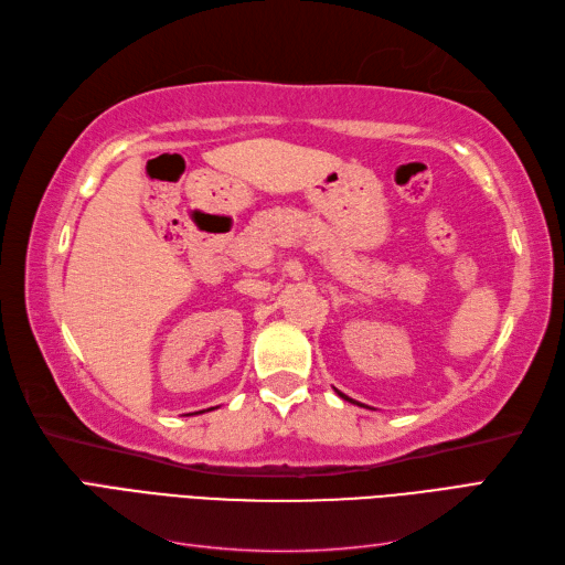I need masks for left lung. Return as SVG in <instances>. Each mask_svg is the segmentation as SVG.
Returning <instances> with one entry per match:
<instances>
[{
  "label": "left lung",
  "mask_w": 565,
  "mask_h": 565,
  "mask_svg": "<svg viewBox=\"0 0 565 565\" xmlns=\"http://www.w3.org/2000/svg\"><path fill=\"white\" fill-rule=\"evenodd\" d=\"M337 393H339V396H341V398H344V401H349V403H355V401H353V398H349V396H344V393H341V391H337ZM355 405H361V403H355ZM361 407H367V405H361Z\"/></svg>",
  "instance_id": "left-lung-1"
}]
</instances>
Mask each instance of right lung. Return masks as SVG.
<instances>
[{"instance_id":"right-lung-1","label":"right lung","mask_w":565,"mask_h":565,"mask_svg":"<svg viewBox=\"0 0 565 565\" xmlns=\"http://www.w3.org/2000/svg\"><path fill=\"white\" fill-rule=\"evenodd\" d=\"M210 409H214V407H210ZM200 413H204V409H200Z\"/></svg>"}]
</instances>
